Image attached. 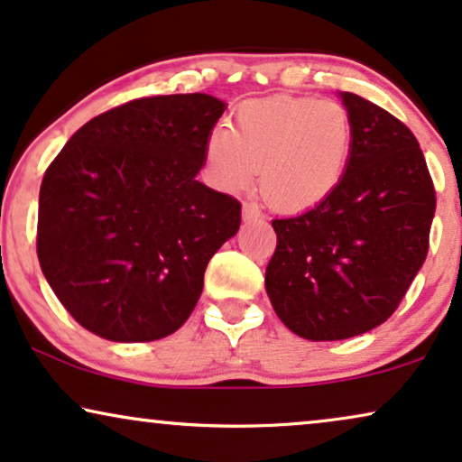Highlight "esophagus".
<instances>
[{"mask_svg": "<svg viewBox=\"0 0 462 462\" xmlns=\"http://www.w3.org/2000/svg\"><path fill=\"white\" fill-rule=\"evenodd\" d=\"M262 217V211L260 207L255 202H245L243 204V219L245 221H254V219H260Z\"/></svg>", "mask_w": 462, "mask_h": 462, "instance_id": "obj_1", "label": "esophagus"}]
</instances>
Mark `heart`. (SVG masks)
<instances>
[{"label": "heart", "mask_w": 462, "mask_h": 462, "mask_svg": "<svg viewBox=\"0 0 462 462\" xmlns=\"http://www.w3.org/2000/svg\"><path fill=\"white\" fill-rule=\"evenodd\" d=\"M354 147V121L337 100L273 96L245 100L230 130L215 127L204 143L208 179L241 191L258 177L279 211H307L338 188Z\"/></svg>", "instance_id": "1"}]
</instances>
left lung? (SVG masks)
Returning <instances> with one entry per match:
<instances>
[{
	"mask_svg": "<svg viewBox=\"0 0 462 462\" xmlns=\"http://www.w3.org/2000/svg\"><path fill=\"white\" fill-rule=\"evenodd\" d=\"M354 147L338 188L302 215L273 219L277 249L266 294L309 341H341L383 324L422 268L435 188L410 127L356 93H341Z\"/></svg>",
	"mask_w": 462,
	"mask_h": 462,
	"instance_id": "obj_1",
	"label": "left lung"
}]
</instances>
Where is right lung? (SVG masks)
<instances>
[{
	"label": "right lung",
	"mask_w": 462,
	"mask_h": 462,
	"mask_svg": "<svg viewBox=\"0 0 462 462\" xmlns=\"http://www.w3.org/2000/svg\"><path fill=\"white\" fill-rule=\"evenodd\" d=\"M226 104L207 93L138 97L93 116L46 168L38 260L68 313L116 343L185 324L241 202L196 180Z\"/></svg>",
	"instance_id": "1"
}]
</instances>
